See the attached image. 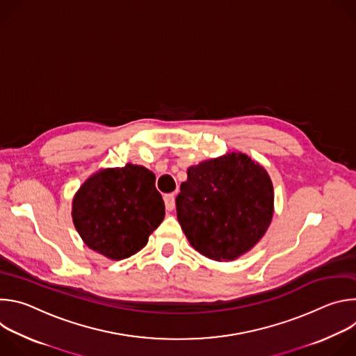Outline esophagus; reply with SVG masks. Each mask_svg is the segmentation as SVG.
Instances as JSON below:
<instances>
[{
	"label": "esophagus",
	"mask_w": 356,
	"mask_h": 356,
	"mask_svg": "<svg viewBox=\"0 0 356 356\" xmlns=\"http://www.w3.org/2000/svg\"><path fill=\"white\" fill-rule=\"evenodd\" d=\"M163 200H165L166 210L173 211L175 210V194H165Z\"/></svg>",
	"instance_id": "obj_1"
}]
</instances>
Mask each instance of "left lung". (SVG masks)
I'll return each instance as SVG.
<instances>
[{
	"label": "left lung",
	"mask_w": 356,
	"mask_h": 356,
	"mask_svg": "<svg viewBox=\"0 0 356 356\" xmlns=\"http://www.w3.org/2000/svg\"><path fill=\"white\" fill-rule=\"evenodd\" d=\"M176 211L201 255L234 261L265 235L273 216V186L261 165L232 152L188 168Z\"/></svg>",
	"instance_id": "1"
}]
</instances>
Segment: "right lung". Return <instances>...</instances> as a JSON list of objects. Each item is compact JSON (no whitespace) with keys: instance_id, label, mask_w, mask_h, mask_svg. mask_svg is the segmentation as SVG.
<instances>
[{"instance_id":"right-lung-1","label":"right lung","mask_w":356,"mask_h":356,"mask_svg":"<svg viewBox=\"0 0 356 356\" xmlns=\"http://www.w3.org/2000/svg\"><path fill=\"white\" fill-rule=\"evenodd\" d=\"M73 222L86 245L113 261L140 250L165 218L155 175L143 166L99 170L73 198Z\"/></svg>"}]
</instances>
